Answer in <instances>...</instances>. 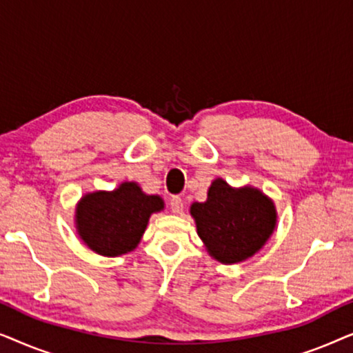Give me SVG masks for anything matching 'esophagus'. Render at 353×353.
Segmentation results:
<instances>
[{"instance_id": "1", "label": "esophagus", "mask_w": 353, "mask_h": 353, "mask_svg": "<svg viewBox=\"0 0 353 353\" xmlns=\"http://www.w3.org/2000/svg\"><path fill=\"white\" fill-rule=\"evenodd\" d=\"M170 209L173 214H183V209H185V204H183V199L180 196H173L170 199Z\"/></svg>"}]
</instances>
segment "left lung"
<instances>
[{
  "instance_id": "left-lung-1",
  "label": "left lung",
  "mask_w": 353,
  "mask_h": 353,
  "mask_svg": "<svg viewBox=\"0 0 353 353\" xmlns=\"http://www.w3.org/2000/svg\"><path fill=\"white\" fill-rule=\"evenodd\" d=\"M191 215L207 252L221 263L244 262L259 252L276 226L273 201L252 186L231 188L212 181L205 202H194Z\"/></svg>"
}]
</instances>
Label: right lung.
Returning <instances> with one entry per match:
<instances>
[{"instance_id":"obj_1","label":"right lung","mask_w":353,"mask_h":353,"mask_svg":"<svg viewBox=\"0 0 353 353\" xmlns=\"http://www.w3.org/2000/svg\"><path fill=\"white\" fill-rule=\"evenodd\" d=\"M162 209L161 196L146 194L134 181H123L114 191L81 197L75 210L77 233L93 252L117 257L137 249L149 216Z\"/></svg>"}]
</instances>
